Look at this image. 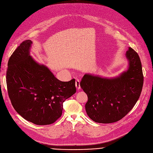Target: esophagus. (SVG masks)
Returning <instances> with one entry per match:
<instances>
[{
    "label": "esophagus",
    "mask_w": 153,
    "mask_h": 153,
    "mask_svg": "<svg viewBox=\"0 0 153 153\" xmlns=\"http://www.w3.org/2000/svg\"><path fill=\"white\" fill-rule=\"evenodd\" d=\"M76 88L79 90L80 88V80L77 78L76 79Z\"/></svg>",
    "instance_id": "obj_1"
}]
</instances>
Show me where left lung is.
Wrapping results in <instances>:
<instances>
[{"mask_svg": "<svg viewBox=\"0 0 153 153\" xmlns=\"http://www.w3.org/2000/svg\"><path fill=\"white\" fill-rule=\"evenodd\" d=\"M126 56L128 70L119 77L106 79L86 74L82 79L80 86L88 96L85 110L96 122L120 120L132 110L140 96L143 75L140 57L130 47Z\"/></svg>", "mask_w": 153, "mask_h": 153, "instance_id": "left-lung-1", "label": "left lung"}]
</instances>
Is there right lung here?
I'll return each instance as SVG.
<instances>
[{
  "instance_id": "right-lung-1",
  "label": "right lung",
  "mask_w": 153,
  "mask_h": 153,
  "mask_svg": "<svg viewBox=\"0 0 153 153\" xmlns=\"http://www.w3.org/2000/svg\"><path fill=\"white\" fill-rule=\"evenodd\" d=\"M32 42H22L9 59L7 71L8 96L14 110L38 125L60 117L63 103L76 92L75 79L62 82L30 55Z\"/></svg>"
}]
</instances>
